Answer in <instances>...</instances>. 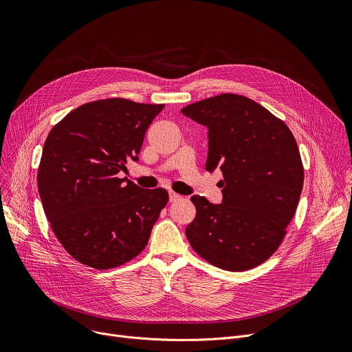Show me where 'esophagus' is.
Listing matches in <instances>:
<instances>
[{
	"label": "esophagus",
	"mask_w": 352,
	"mask_h": 352,
	"mask_svg": "<svg viewBox=\"0 0 352 352\" xmlns=\"http://www.w3.org/2000/svg\"><path fill=\"white\" fill-rule=\"evenodd\" d=\"M168 199H170V202H177V200H178V199H181V196H179L178 193L170 192V193H168Z\"/></svg>",
	"instance_id": "esophagus-1"
}]
</instances>
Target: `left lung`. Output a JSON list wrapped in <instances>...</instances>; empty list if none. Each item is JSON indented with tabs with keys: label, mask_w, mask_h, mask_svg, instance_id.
Here are the masks:
<instances>
[{
	"label": "left lung",
	"mask_w": 352,
	"mask_h": 352,
	"mask_svg": "<svg viewBox=\"0 0 352 352\" xmlns=\"http://www.w3.org/2000/svg\"><path fill=\"white\" fill-rule=\"evenodd\" d=\"M208 128L206 170H221L223 200H190L196 216L185 234L212 265L243 272L269 259L281 243L304 186V167L288 126L254 100L220 94L181 110Z\"/></svg>",
	"instance_id": "obj_1"
}]
</instances>
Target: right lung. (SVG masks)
I'll return each instance as SVG.
<instances>
[{
  "mask_svg": "<svg viewBox=\"0 0 352 352\" xmlns=\"http://www.w3.org/2000/svg\"><path fill=\"white\" fill-rule=\"evenodd\" d=\"M164 104L126 98L86 103L50 131L37 185L48 223L67 252L94 269L138 256L162 209L163 188L143 189L118 173L139 160L148 125Z\"/></svg>",
  "mask_w": 352,
  "mask_h": 352,
  "instance_id": "right-lung-1",
  "label": "right lung"
}]
</instances>
